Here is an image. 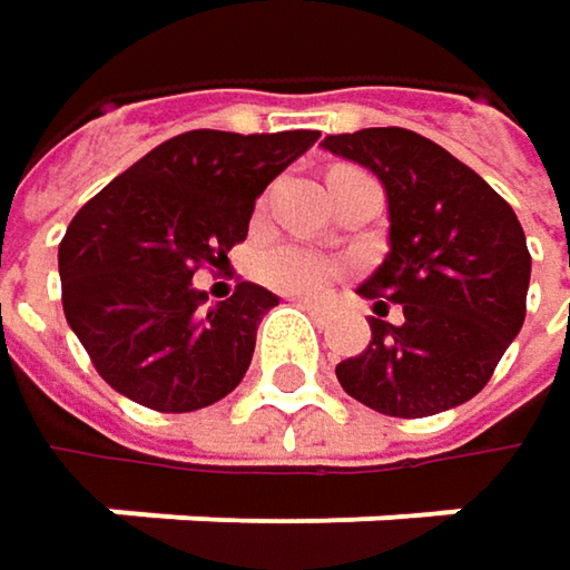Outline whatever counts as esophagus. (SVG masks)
Returning a JSON list of instances; mask_svg holds the SVG:
<instances>
[{"label": "esophagus", "mask_w": 570, "mask_h": 570, "mask_svg": "<svg viewBox=\"0 0 570 570\" xmlns=\"http://www.w3.org/2000/svg\"><path fill=\"white\" fill-rule=\"evenodd\" d=\"M296 303H299L303 309H309V313H323V309H326V303L316 299V296H296Z\"/></svg>", "instance_id": "esophagus-1"}]
</instances>
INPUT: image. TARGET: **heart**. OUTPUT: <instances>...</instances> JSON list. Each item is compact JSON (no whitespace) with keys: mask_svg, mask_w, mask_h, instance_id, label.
Returning a JSON list of instances; mask_svg holds the SVG:
<instances>
[{"mask_svg":"<svg viewBox=\"0 0 570 570\" xmlns=\"http://www.w3.org/2000/svg\"><path fill=\"white\" fill-rule=\"evenodd\" d=\"M261 274L264 281L277 289H289V293H313L326 284L336 274V264L303 244H281L274 250L264 254L261 261Z\"/></svg>","mask_w":570,"mask_h":570,"instance_id":"heart-1","label":"heart"}]
</instances>
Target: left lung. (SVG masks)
I'll list each match as a JSON object with an SVG mask.
<instances>
[{
	"instance_id": "obj_1",
	"label": "left lung",
	"mask_w": 570,
	"mask_h": 570,
	"mask_svg": "<svg viewBox=\"0 0 570 570\" xmlns=\"http://www.w3.org/2000/svg\"><path fill=\"white\" fill-rule=\"evenodd\" d=\"M323 148L376 174L390 200V254L356 293L373 299V340L336 366L363 405L422 419L485 390L524 323V230L479 174L405 128L326 135ZM403 320L386 324L389 303Z\"/></svg>"
}]
</instances>
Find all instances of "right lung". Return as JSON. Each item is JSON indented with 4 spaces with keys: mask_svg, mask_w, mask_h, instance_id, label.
I'll return each instance as SVG.
<instances>
[{
    "mask_svg": "<svg viewBox=\"0 0 570 570\" xmlns=\"http://www.w3.org/2000/svg\"><path fill=\"white\" fill-rule=\"evenodd\" d=\"M316 138L184 131L71 217L58 244L61 306L115 393L158 412H194L237 390L257 326L281 299L244 281L207 306L194 271L227 261L257 197Z\"/></svg>",
    "mask_w": 570,
    "mask_h": 570,
    "instance_id": "add662e5",
    "label": "right lung"
}]
</instances>
